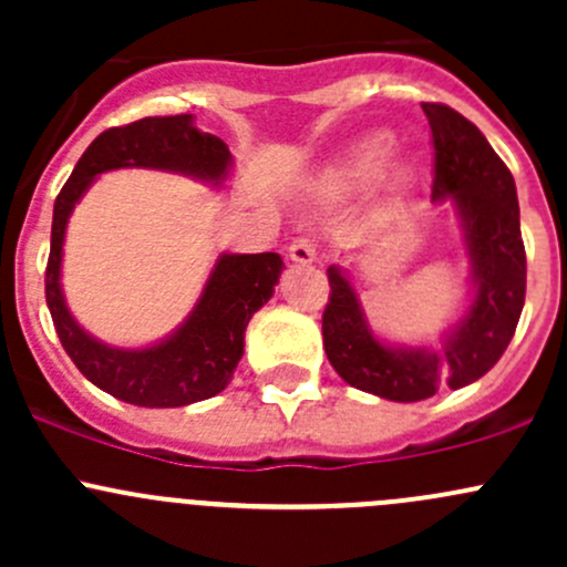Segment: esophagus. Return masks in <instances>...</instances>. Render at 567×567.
Listing matches in <instances>:
<instances>
[{
    "mask_svg": "<svg viewBox=\"0 0 567 567\" xmlns=\"http://www.w3.org/2000/svg\"><path fill=\"white\" fill-rule=\"evenodd\" d=\"M288 255L293 262H316L318 247H316V241H310V238H296V241L290 244Z\"/></svg>",
    "mask_w": 567,
    "mask_h": 567,
    "instance_id": "obj_1",
    "label": "esophagus"
}]
</instances>
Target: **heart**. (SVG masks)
Listing matches in <instances>:
<instances>
[{
  "mask_svg": "<svg viewBox=\"0 0 567 567\" xmlns=\"http://www.w3.org/2000/svg\"><path fill=\"white\" fill-rule=\"evenodd\" d=\"M392 153H394V142L390 134H384V131H375V134L362 136L357 145L348 147L346 156H342L340 162H337V167L331 169V183L340 188L364 186V183L375 181V177L384 173ZM405 181H409V175L400 169L398 183L403 186Z\"/></svg>",
  "mask_w": 567,
  "mask_h": 567,
  "instance_id": "obj_1",
  "label": "heart"
}]
</instances>
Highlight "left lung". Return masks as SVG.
<instances>
[{
    "label": "left lung",
    "mask_w": 567,
    "mask_h": 567,
    "mask_svg": "<svg viewBox=\"0 0 567 567\" xmlns=\"http://www.w3.org/2000/svg\"><path fill=\"white\" fill-rule=\"evenodd\" d=\"M433 136V203L450 199L472 262V301L442 348L386 346L364 318L357 288L340 266L329 271L323 348L331 368L357 390L416 403L439 390L483 379L516 334L527 293V251L516 181L480 128L444 104H422Z\"/></svg>",
    "instance_id": "8db88e82"
}]
</instances>
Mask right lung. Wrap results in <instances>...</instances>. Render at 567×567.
I'll list each match as a JSON object with an SVG mask.
<instances>
[{
    "label": "right lung",
    "instance_id": "add662e5",
    "mask_svg": "<svg viewBox=\"0 0 567 567\" xmlns=\"http://www.w3.org/2000/svg\"><path fill=\"white\" fill-rule=\"evenodd\" d=\"M120 167L167 169L221 186L233 167L225 142L194 125L192 114L142 117L95 136L56 194L51 251L45 266V305L56 337L82 375L99 390L145 409H175L219 394L244 357L249 318L274 296L282 274L277 251L221 255L188 318L151 348H114L76 323L62 296L60 266L65 227L82 194L101 173Z\"/></svg>",
    "mask_w": 567,
    "mask_h": 567
}]
</instances>
